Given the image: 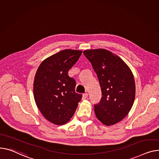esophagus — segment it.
I'll return each instance as SVG.
<instances>
[{"label": "esophagus", "mask_w": 159, "mask_h": 159, "mask_svg": "<svg viewBox=\"0 0 159 159\" xmlns=\"http://www.w3.org/2000/svg\"><path fill=\"white\" fill-rule=\"evenodd\" d=\"M88 94L87 93L83 94V95H82V100H86L88 98Z\"/></svg>", "instance_id": "obj_1"}]
</instances>
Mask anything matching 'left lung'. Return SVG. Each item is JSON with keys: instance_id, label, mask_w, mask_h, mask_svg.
<instances>
[{"instance_id": "left-lung-1", "label": "left lung", "mask_w": 159, "mask_h": 159, "mask_svg": "<svg viewBox=\"0 0 159 159\" xmlns=\"http://www.w3.org/2000/svg\"><path fill=\"white\" fill-rule=\"evenodd\" d=\"M83 54L96 72L102 91L100 102L94 105L97 118L106 125L120 121L129 114L135 99V80L130 69L107 50H87Z\"/></svg>"}]
</instances>
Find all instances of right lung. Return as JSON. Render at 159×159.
<instances>
[{"instance_id":"obj_1","label":"right lung","mask_w":159,"mask_h":159,"mask_svg":"<svg viewBox=\"0 0 159 159\" xmlns=\"http://www.w3.org/2000/svg\"><path fill=\"white\" fill-rule=\"evenodd\" d=\"M82 51L66 49L41 63L34 81V97L37 106L49 121L66 123L73 116L82 95L75 91V80L68 71L79 60Z\"/></svg>"}]
</instances>
